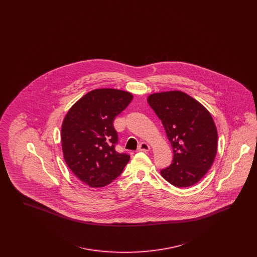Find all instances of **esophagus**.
<instances>
[{
	"label": "esophagus",
	"mask_w": 257,
	"mask_h": 257,
	"mask_svg": "<svg viewBox=\"0 0 257 257\" xmlns=\"http://www.w3.org/2000/svg\"><path fill=\"white\" fill-rule=\"evenodd\" d=\"M138 150H139V151L147 152V151L150 150V147L147 145V143H141L140 146L138 147Z\"/></svg>",
	"instance_id": "1"
}]
</instances>
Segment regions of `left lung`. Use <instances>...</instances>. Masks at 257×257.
<instances>
[{
	"mask_svg": "<svg viewBox=\"0 0 257 257\" xmlns=\"http://www.w3.org/2000/svg\"><path fill=\"white\" fill-rule=\"evenodd\" d=\"M147 102L163 123L173 150L172 164L161 171L162 176L178 188L195 185L217 154L218 132L212 115L196 99L178 90L153 93Z\"/></svg>",
	"mask_w": 257,
	"mask_h": 257,
	"instance_id": "obj_1",
	"label": "left lung"
}]
</instances>
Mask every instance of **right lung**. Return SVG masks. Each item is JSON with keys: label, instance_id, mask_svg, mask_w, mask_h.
Listing matches in <instances>:
<instances>
[{"label": "right lung", "instance_id": "add662e5", "mask_svg": "<svg viewBox=\"0 0 257 257\" xmlns=\"http://www.w3.org/2000/svg\"><path fill=\"white\" fill-rule=\"evenodd\" d=\"M133 100L130 92L99 88L78 100L61 126L66 165L84 183L100 188L118 177L130 160L115 150L118 142L113 120Z\"/></svg>", "mask_w": 257, "mask_h": 257}]
</instances>
